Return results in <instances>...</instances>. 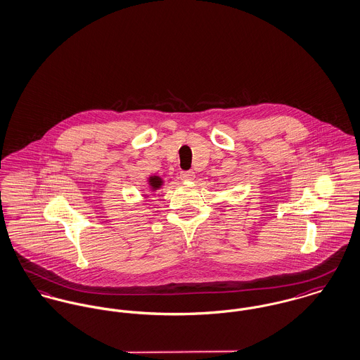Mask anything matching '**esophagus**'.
Segmentation results:
<instances>
[{
	"mask_svg": "<svg viewBox=\"0 0 360 360\" xmlns=\"http://www.w3.org/2000/svg\"><path fill=\"white\" fill-rule=\"evenodd\" d=\"M180 179L183 181H190V180H194L195 179V173L193 170H181L180 172Z\"/></svg>",
	"mask_w": 360,
	"mask_h": 360,
	"instance_id": "1",
	"label": "esophagus"
}]
</instances>
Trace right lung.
I'll use <instances>...</instances> for the list:
<instances>
[{"label": "right lung", "instance_id": "add662e5", "mask_svg": "<svg viewBox=\"0 0 360 360\" xmlns=\"http://www.w3.org/2000/svg\"><path fill=\"white\" fill-rule=\"evenodd\" d=\"M148 181H150V186H151L153 190H158V188L162 186V180H161V177H158V176L150 177Z\"/></svg>", "mask_w": 360, "mask_h": 360}]
</instances>
